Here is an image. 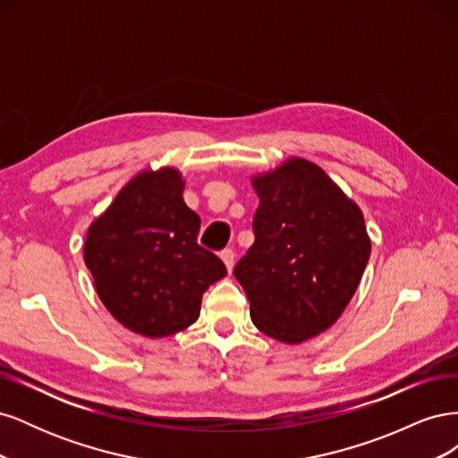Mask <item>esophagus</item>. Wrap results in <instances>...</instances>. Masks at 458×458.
Listing matches in <instances>:
<instances>
[{"label":"esophagus","instance_id":"obj_1","mask_svg":"<svg viewBox=\"0 0 458 458\" xmlns=\"http://www.w3.org/2000/svg\"><path fill=\"white\" fill-rule=\"evenodd\" d=\"M219 256H221V259H224V263H225L227 271L231 273V271H233V266H234V252L231 250V248H225V250L221 252Z\"/></svg>","mask_w":458,"mask_h":458}]
</instances>
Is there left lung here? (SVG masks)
I'll use <instances>...</instances> for the list:
<instances>
[{
    "label": "left lung",
    "instance_id": "1",
    "mask_svg": "<svg viewBox=\"0 0 458 458\" xmlns=\"http://www.w3.org/2000/svg\"><path fill=\"white\" fill-rule=\"evenodd\" d=\"M254 244L234 267L263 335L300 344L336 323L370 256L359 206L318 168L290 158L252 177Z\"/></svg>",
    "mask_w": 458,
    "mask_h": 458
}]
</instances>
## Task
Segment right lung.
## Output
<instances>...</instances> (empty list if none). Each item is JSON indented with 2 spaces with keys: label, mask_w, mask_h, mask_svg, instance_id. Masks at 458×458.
<instances>
[{
  "label": "right lung",
  "mask_w": 458,
  "mask_h": 458,
  "mask_svg": "<svg viewBox=\"0 0 458 458\" xmlns=\"http://www.w3.org/2000/svg\"><path fill=\"white\" fill-rule=\"evenodd\" d=\"M175 168L145 170L88 229L84 261L105 308L147 338H164L199 318L206 288L227 269L197 242L200 217L183 200Z\"/></svg>",
  "instance_id": "add662e5"
}]
</instances>
